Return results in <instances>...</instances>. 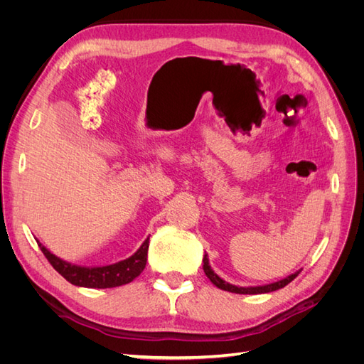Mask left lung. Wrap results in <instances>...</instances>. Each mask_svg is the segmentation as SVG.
Listing matches in <instances>:
<instances>
[{"instance_id": "1", "label": "left lung", "mask_w": 364, "mask_h": 364, "mask_svg": "<svg viewBox=\"0 0 364 364\" xmlns=\"http://www.w3.org/2000/svg\"><path fill=\"white\" fill-rule=\"evenodd\" d=\"M203 270H205V274L209 278V281H211L215 287L222 289V290H226V291H230V293H237V294H261V293H270V291H274V290H279V289H284L285 285L290 284L297 274L301 273V270H297L291 274H289L287 278H284L281 281H277V282H272V284H266V285H253V287H238V285H234V284H229L226 282L225 279H222L218 277V274L213 270L211 264H209V259H208V255L205 253L203 257Z\"/></svg>"}]
</instances>
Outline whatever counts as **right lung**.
I'll use <instances>...</instances> for the list:
<instances>
[{"instance_id":"1","label":"right lung","mask_w":364,"mask_h":364,"mask_svg":"<svg viewBox=\"0 0 364 364\" xmlns=\"http://www.w3.org/2000/svg\"><path fill=\"white\" fill-rule=\"evenodd\" d=\"M149 243H150V237L144 240V243L139 246V249L134 253V255L126 259H121L114 264H107V266L87 267V266H77V264H71L68 261L56 257L54 253H51L46 246H43L41 241H38L43 255L47 257L51 266L56 269L65 279L77 285V287H86V289H114L134 281L136 277H139L141 272L146 267Z\"/></svg>"}]
</instances>
